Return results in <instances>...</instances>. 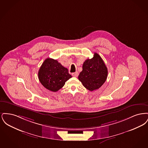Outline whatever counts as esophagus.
Instances as JSON below:
<instances>
[{"label": "esophagus", "mask_w": 148, "mask_h": 148, "mask_svg": "<svg viewBox=\"0 0 148 148\" xmlns=\"http://www.w3.org/2000/svg\"><path fill=\"white\" fill-rule=\"evenodd\" d=\"M72 75L74 77H77V76L79 75V73L78 72H75V73H72Z\"/></svg>", "instance_id": "esophagus-1"}]
</instances>
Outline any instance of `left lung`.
<instances>
[{
  "label": "left lung",
  "instance_id": "8db88e82",
  "mask_svg": "<svg viewBox=\"0 0 148 148\" xmlns=\"http://www.w3.org/2000/svg\"><path fill=\"white\" fill-rule=\"evenodd\" d=\"M108 69L102 58L95 53L92 59H86L83 65V71L78 79L86 89L90 91L97 90L105 83Z\"/></svg>",
  "mask_w": 148,
  "mask_h": 148
}]
</instances>
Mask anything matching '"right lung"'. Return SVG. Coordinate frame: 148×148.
I'll list each match as a JSON object with an SVG mask.
<instances>
[{"label":"right lung","mask_w":148,"mask_h":148,"mask_svg":"<svg viewBox=\"0 0 148 148\" xmlns=\"http://www.w3.org/2000/svg\"><path fill=\"white\" fill-rule=\"evenodd\" d=\"M71 77L67 68L51 58L46 59L38 71L40 82L51 92L58 91Z\"/></svg>","instance_id":"add662e5"}]
</instances>
